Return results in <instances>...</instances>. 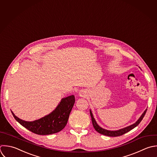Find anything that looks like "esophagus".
<instances>
[{
    "instance_id": "1",
    "label": "esophagus",
    "mask_w": 157,
    "mask_h": 157,
    "mask_svg": "<svg viewBox=\"0 0 157 157\" xmlns=\"http://www.w3.org/2000/svg\"><path fill=\"white\" fill-rule=\"evenodd\" d=\"M84 95V94H83L82 92H81V94H80V96H81V97H83Z\"/></svg>"
}]
</instances>
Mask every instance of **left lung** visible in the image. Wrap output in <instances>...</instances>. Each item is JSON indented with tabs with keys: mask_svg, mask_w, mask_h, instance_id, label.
Returning a JSON list of instances; mask_svg holds the SVG:
<instances>
[{
	"mask_svg": "<svg viewBox=\"0 0 157 157\" xmlns=\"http://www.w3.org/2000/svg\"><path fill=\"white\" fill-rule=\"evenodd\" d=\"M146 111H147V109L145 110V111L144 112V113L142 114V116L140 117V118L138 120V121L135 123L134 124L130 125V126H128L127 127H125L124 128H122V129H121L119 130H117V131H109V130H105L102 128H101L96 122L95 119L94 118V116L92 115V113L91 112V111L90 110V116H91V119H92V125L95 128V130L98 132L99 133L101 134V135H105V136H112V137H116V136H121V135H124L125 133L130 132V130H132V129H133L134 128H135L136 126H138L140 123L141 122V121L143 120V119L144 118L146 113Z\"/></svg>",
	"mask_w": 157,
	"mask_h": 157,
	"instance_id": "1",
	"label": "left lung"
}]
</instances>
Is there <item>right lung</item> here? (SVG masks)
<instances>
[{
  "label": "right lung",
  "instance_id": "obj_1",
  "mask_svg": "<svg viewBox=\"0 0 157 157\" xmlns=\"http://www.w3.org/2000/svg\"><path fill=\"white\" fill-rule=\"evenodd\" d=\"M75 102L74 95L64 98L51 114L33 122L22 121L11 112L16 121L29 131L40 135H47L56 133L64 128Z\"/></svg>",
  "mask_w": 157,
  "mask_h": 157
}]
</instances>
